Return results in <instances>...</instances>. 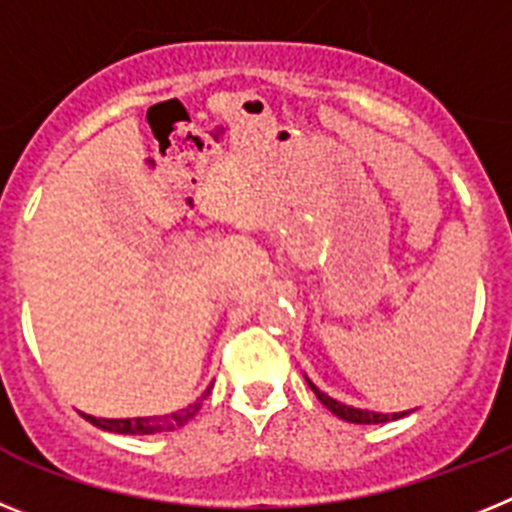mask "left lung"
<instances>
[{
    "label": "left lung",
    "instance_id": "1",
    "mask_svg": "<svg viewBox=\"0 0 512 512\" xmlns=\"http://www.w3.org/2000/svg\"><path fill=\"white\" fill-rule=\"evenodd\" d=\"M306 384L311 386V391L317 394L319 402L327 407V410L332 412V415H337L340 420L345 422H355V425H379V422H389V420H399V417L410 415V412H394V415H381V412H368V410H358V407H350V404H342L337 402V399L327 397L324 391H319L317 386L311 384L309 379H306Z\"/></svg>",
    "mask_w": 512,
    "mask_h": 512
}]
</instances>
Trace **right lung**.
Wrapping results in <instances>:
<instances>
[{
	"instance_id": "obj_1",
	"label": "right lung",
	"mask_w": 512,
	"mask_h": 512,
	"mask_svg": "<svg viewBox=\"0 0 512 512\" xmlns=\"http://www.w3.org/2000/svg\"><path fill=\"white\" fill-rule=\"evenodd\" d=\"M208 394V391H206ZM203 394L201 399H195L193 404L182 407V410L172 412V415H159V417H126V420H105V417H92L84 415V420H90L95 428L110 430V433H123V435H154V433H167V430L182 428L190 417H195V412L201 410V402L206 399Z\"/></svg>"
}]
</instances>
